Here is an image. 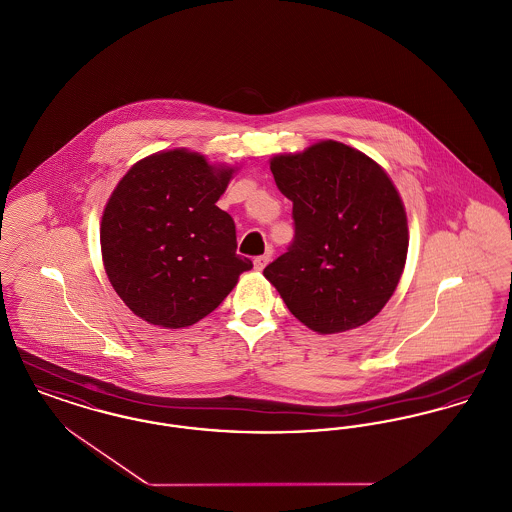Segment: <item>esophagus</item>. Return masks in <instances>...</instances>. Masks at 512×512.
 Masks as SVG:
<instances>
[{
	"label": "esophagus",
	"mask_w": 512,
	"mask_h": 512,
	"mask_svg": "<svg viewBox=\"0 0 512 512\" xmlns=\"http://www.w3.org/2000/svg\"><path fill=\"white\" fill-rule=\"evenodd\" d=\"M268 261H270V253H265V255H259V257H255V261H253L255 270H263V268L267 267Z\"/></svg>",
	"instance_id": "obj_1"
}]
</instances>
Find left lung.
<instances>
[{"instance_id":"1","label":"left lung","mask_w":512,"mask_h":512,"mask_svg":"<svg viewBox=\"0 0 512 512\" xmlns=\"http://www.w3.org/2000/svg\"><path fill=\"white\" fill-rule=\"evenodd\" d=\"M270 171L293 203L295 236L265 278L318 334L363 326L390 301L407 261V213L390 176L334 140L276 155Z\"/></svg>"}]
</instances>
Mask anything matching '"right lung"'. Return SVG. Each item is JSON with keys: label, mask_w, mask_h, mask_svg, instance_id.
I'll return each instance as SVG.
<instances>
[{"label": "right lung", "mask_w": 512, "mask_h": 512, "mask_svg": "<svg viewBox=\"0 0 512 512\" xmlns=\"http://www.w3.org/2000/svg\"><path fill=\"white\" fill-rule=\"evenodd\" d=\"M234 171L182 147L153 153L122 176L99 240L109 282L136 317L192 326L253 268L236 253L234 220L215 205Z\"/></svg>", "instance_id": "1"}]
</instances>
